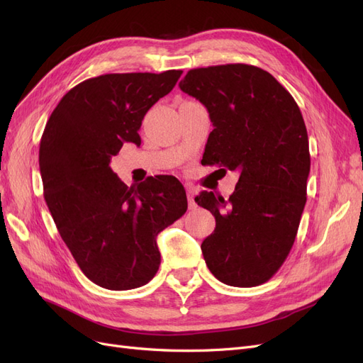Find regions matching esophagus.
<instances>
[{
  "instance_id": "34e87169",
  "label": "esophagus",
  "mask_w": 363,
  "mask_h": 363,
  "mask_svg": "<svg viewBox=\"0 0 363 363\" xmlns=\"http://www.w3.org/2000/svg\"><path fill=\"white\" fill-rule=\"evenodd\" d=\"M186 194H188V206H189V208L192 211V208L196 207L195 200H194V194H195L194 188H191V186H188V188H186Z\"/></svg>"
}]
</instances>
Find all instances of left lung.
<instances>
[{
  "label": "left lung",
  "mask_w": 363,
  "mask_h": 363,
  "mask_svg": "<svg viewBox=\"0 0 363 363\" xmlns=\"http://www.w3.org/2000/svg\"><path fill=\"white\" fill-rule=\"evenodd\" d=\"M179 86L211 116L203 160L240 172L228 200L213 192L195 199L216 221L201 244L206 265L230 286H259L286 260L307 200L300 107L269 72L245 63L191 69Z\"/></svg>",
  "instance_id": "8db88e82"
}]
</instances>
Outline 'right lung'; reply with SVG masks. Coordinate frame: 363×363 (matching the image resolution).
Here are the masks:
<instances>
[{"mask_svg": "<svg viewBox=\"0 0 363 363\" xmlns=\"http://www.w3.org/2000/svg\"><path fill=\"white\" fill-rule=\"evenodd\" d=\"M182 72L87 79L63 95L43 130V199L77 265L101 288L135 289L155 277L156 238L188 208L184 188L172 175L128 188L111 168L124 144L140 145L142 119Z\"/></svg>", "mask_w": 363, "mask_h": 363, "instance_id": "right-lung-1", "label": "right lung"}]
</instances>
